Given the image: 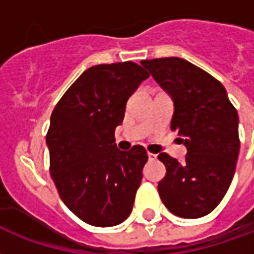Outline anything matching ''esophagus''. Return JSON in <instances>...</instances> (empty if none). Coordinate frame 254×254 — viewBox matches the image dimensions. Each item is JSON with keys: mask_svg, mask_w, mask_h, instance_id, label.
Instances as JSON below:
<instances>
[{"mask_svg": "<svg viewBox=\"0 0 254 254\" xmlns=\"http://www.w3.org/2000/svg\"><path fill=\"white\" fill-rule=\"evenodd\" d=\"M147 157H149L150 161H153L157 158V154H153V153H147Z\"/></svg>", "mask_w": 254, "mask_h": 254, "instance_id": "34e87169", "label": "esophagus"}]
</instances>
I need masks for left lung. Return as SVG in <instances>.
<instances>
[{
  "label": "left lung",
  "mask_w": 254,
  "mask_h": 254,
  "mask_svg": "<svg viewBox=\"0 0 254 254\" xmlns=\"http://www.w3.org/2000/svg\"><path fill=\"white\" fill-rule=\"evenodd\" d=\"M172 96L170 129L183 136L184 162L161 153L166 175L158 193L168 210L195 219L221 203L236 172L240 153L238 115L223 85L186 59L157 58L140 62Z\"/></svg>",
  "instance_id": "1"
}]
</instances>
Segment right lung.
<instances>
[{
    "mask_svg": "<svg viewBox=\"0 0 254 254\" xmlns=\"http://www.w3.org/2000/svg\"><path fill=\"white\" fill-rule=\"evenodd\" d=\"M149 75L131 61L92 66L51 114L50 175L62 201L88 225L116 226L132 211L147 153L140 145L120 151L115 128L128 97Z\"/></svg>",
    "mask_w": 254,
    "mask_h": 254,
    "instance_id": "obj_1",
    "label": "right lung"
}]
</instances>
